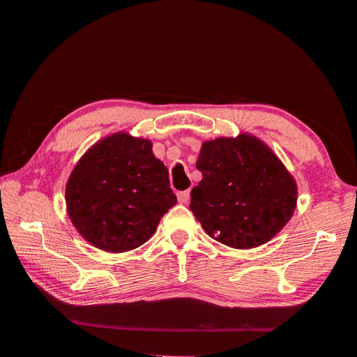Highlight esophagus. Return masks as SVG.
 <instances>
[{
    "label": "esophagus",
    "instance_id": "obj_1",
    "mask_svg": "<svg viewBox=\"0 0 357 357\" xmlns=\"http://www.w3.org/2000/svg\"><path fill=\"white\" fill-rule=\"evenodd\" d=\"M190 199V190H183V192H178V202L183 203V205H185V203L189 202Z\"/></svg>",
    "mask_w": 357,
    "mask_h": 357
}]
</instances>
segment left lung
<instances>
[{
    "instance_id": "obj_1",
    "label": "left lung",
    "mask_w": 357,
    "mask_h": 357,
    "mask_svg": "<svg viewBox=\"0 0 357 357\" xmlns=\"http://www.w3.org/2000/svg\"><path fill=\"white\" fill-rule=\"evenodd\" d=\"M190 192V211L203 230L234 250H252L275 238L297 208V183L270 146L254 135L202 143Z\"/></svg>"
}]
</instances>
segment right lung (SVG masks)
Wrapping results in <instances>:
<instances>
[{
  "label": "right lung",
  "mask_w": 357,
  "mask_h": 357,
  "mask_svg": "<svg viewBox=\"0 0 357 357\" xmlns=\"http://www.w3.org/2000/svg\"><path fill=\"white\" fill-rule=\"evenodd\" d=\"M66 213L77 234L111 254L144 245L176 205L168 169L152 141L127 130L109 133L84 152L65 188Z\"/></svg>",
  "instance_id": "add662e5"
}]
</instances>
